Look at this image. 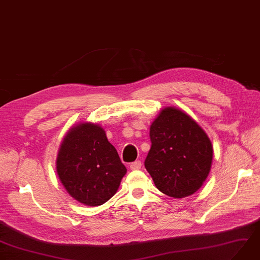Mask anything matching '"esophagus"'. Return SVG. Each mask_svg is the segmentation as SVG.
I'll list each match as a JSON object with an SVG mask.
<instances>
[{
	"mask_svg": "<svg viewBox=\"0 0 260 260\" xmlns=\"http://www.w3.org/2000/svg\"><path fill=\"white\" fill-rule=\"evenodd\" d=\"M141 166H142V164H141V162H140V160H136V162H132L130 164V168H131L132 171L140 170V168H141Z\"/></svg>",
	"mask_w": 260,
	"mask_h": 260,
	"instance_id": "34e87169",
	"label": "esophagus"
}]
</instances>
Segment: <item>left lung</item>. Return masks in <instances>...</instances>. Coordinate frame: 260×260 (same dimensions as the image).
I'll return each instance as SVG.
<instances>
[{
  "label": "left lung",
  "instance_id": "8db88e82",
  "mask_svg": "<svg viewBox=\"0 0 260 260\" xmlns=\"http://www.w3.org/2000/svg\"><path fill=\"white\" fill-rule=\"evenodd\" d=\"M144 166L159 191L174 198L194 193L211 168L213 149L207 133L179 109L160 111L150 128Z\"/></svg>",
  "mask_w": 260,
  "mask_h": 260
}]
</instances>
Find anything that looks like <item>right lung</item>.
<instances>
[{
	"label": "right lung",
	"mask_w": 260,
	"mask_h": 260,
	"mask_svg": "<svg viewBox=\"0 0 260 260\" xmlns=\"http://www.w3.org/2000/svg\"><path fill=\"white\" fill-rule=\"evenodd\" d=\"M57 173L75 200L96 207L116 193L127 168L102 127L81 123L70 130L63 140Z\"/></svg>",
	"instance_id": "right-lung-1"
}]
</instances>
